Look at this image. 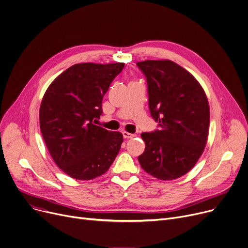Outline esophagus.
I'll list each match as a JSON object with an SVG mask.
<instances>
[{
    "label": "esophagus",
    "mask_w": 248,
    "mask_h": 248,
    "mask_svg": "<svg viewBox=\"0 0 248 248\" xmlns=\"http://www.w3.org/2000/svg\"><path fill=\"white\" fill-rule=\"evenodd\" d=\"M122 134H123L124 138H126V139H132V138H134L136 136V134H132V133H129V132H126V131H124Z\"/></svg>",
    "instance_id": "esophagus-1"
}]
</instances>
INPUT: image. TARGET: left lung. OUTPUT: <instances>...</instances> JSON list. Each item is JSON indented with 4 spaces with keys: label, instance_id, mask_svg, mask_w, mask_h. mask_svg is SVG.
<instances>
[{
    "label": "left lung",
    "instance_id": "obj_1",
    "mask_svg": "<svg viewBox=\"0 0 248 248\" xmlns=\"http://www.w3.org/2000/svg\"><path fill=\"white\" fill-rule=\"evenodd\" d=\"M146 76L151 116L159 129L141 134L145 151L138 157L153 177L178 179L196 165L206 144L209 106L198 80L168 60L137 62Z\"/></svg>",
    "mask_w": 248,
    "mask_h": 248
}]
</instances>
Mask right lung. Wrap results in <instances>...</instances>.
Returning a JSON list of instances; mask_svg holds the SVG:
<instances>
[{
  "label": "right lung",
  "mask_w": 248,
  "mask_h": 248,
  "mask_svg": "<svg viewBox=\"0 0 248 248\" xmlns=\"http://www.w3.org/2000/svg\"><path fill=\"white\" fill-rule=\"evenodd\" d=\"M124 64H74L44 95L40 108L43 138L54 163L73 179L103 175L119 153L123 135L95 125L93 120L102 114L104 94Z\"/></svg>",
  "instance_id": "obj_1"
}]
</instances>
